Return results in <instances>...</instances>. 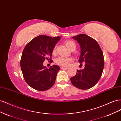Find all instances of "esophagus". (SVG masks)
<instances>
[{"label": "esophagus", "mask_w": 121, "mask_h": 121, "mask_svg": "<svg viewBox=\"0 0 121 121\" xmlns=\"http://www.w3.org/2000/svg\"><path fill=\"white\" fill-rule=\"evenodd\" d=\"M60 69H68V68L63 67H60Z\"/></svg>", "instance_id": "1"}]
</instances>
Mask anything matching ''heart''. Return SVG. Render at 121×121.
Instances as JSON below:
<instances>
[{
	"mask_svg": "<svg viewBox=\"0 0 121 121\" xmlns=\"http://www.w3.org/2000/svg\"><path fill=\"white\" fill-rule=\"evenodd\" d=\"M65 44L66 45L68 48L71 50L75 49L76 48V44L72 41V40H68L65 41ZM57 46L55 45L52 49V53L55 54L56 51ZM72 61V58L70 57H64L63 56H60L58 57L56 60V63L62 67H67L69 65V62Z\"/></svg>",
	"mask_w": 121,
	"mask_h": 121,
	"instance_id": "b5f03b06",
	"label": "heart"
}]
</instances>
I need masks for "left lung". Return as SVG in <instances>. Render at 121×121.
Wrapping results in <instances>:
<instances>
[{
  "instance_id": "1",
  "label": "left lung",
  "mask_w": 121,
  "mask_h": 121,
  "mask_svg": "<svg viewBox=\"0 0 121 121\" xmlns=\"http://www.w3.org/2000/svg\"><path fill=\"white\" fill-rule=\"evenodd\" d=\"M81 47L80 64L85 63L83 69H77L75 76L71 78L72 84L80 89H88L99 80L104 68V54L98 43L93 38L81 34L72 37Z\"/></svg>"
}]
</instances>
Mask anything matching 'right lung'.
<instances>
[{"mask_svg":"<svg viewBox=\"0 0 121 121\" xmlns=\"http://www.w3.org/2000/svg\"><path fill=\"white\" fill-rule=\"evenodd\" d=\"M60 39L39 35L24 48L20 61L21 70L26 82L33 89L45 91L54 85L60 67L53 65L47 69L43 63L46 59L52 63V49Z\"/></svg>","mask_w":121,"mask_h":121,"instance_id":"1","label":"right lung"}]
</instances>
